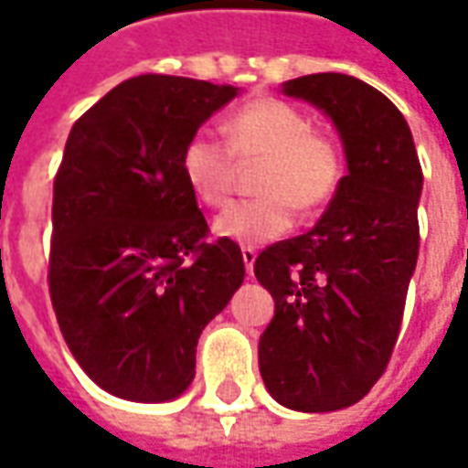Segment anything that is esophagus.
<instances>
[{
	"mask_svg": "<svg viewBox=\"0 0 468 468\" xmlns=\"http://www.w3.org/2000/svg\"><path fill=\"white\" fill-rule=\"evenodd\" d=\"M240 253H243V263H245V271H248V275H253L255 250H253V248H243V250H240Z\"/></svg>",
	"mask_w": 468,
	"mask_h": 468,
	"instance_id": "1",
	"label": "esophagus"
}]
</instances>
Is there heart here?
Here are the masks:
<instances>
[{
    "mask_svg": "<svg viewBox=\"0 0 468 468\" xmlns=\"http://www.w3.org/2000/svg\"><path fill=\"white\" fill-rule=\"evenodd\" d=\"M225 145L210 133L187 137L180 173L190 193L207 207H223L235 187L238 163L263 160L255 193L215 218V233L240 245L283 238L301 213H318L334 200L346 177V157L334 137L315 133L311 117L288 102L253 100L225 120Z\"/></svg>",
    "mask_w": 468,
    "mask_h": 468,
    "instance_id": "1",
    "label": "heart"
}]
</instances>
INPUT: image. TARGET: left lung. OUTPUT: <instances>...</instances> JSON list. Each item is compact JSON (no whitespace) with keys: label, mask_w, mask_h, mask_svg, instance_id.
I'll return each mask as SVG.
<instances>
[{"label":"left lung","mask_w":468,"mask_h":468,"mask_svg":"<svg viewBox=\"0 0 468 468\" xmlns=\"http://www.w3.org/2000/svg\"><path fill=\"white\" fill-rule=\"evenodd\" d=\"M283 92L334 120L348 175L314 230L255 258V278L275 301L258 363L278 403L338 411L361 401L391 361L419 258L423 173L399 107L371 85L321 72Z\"/></svg>","instance_id":"left-lung-1"}]
</instances>
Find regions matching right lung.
I'll list each match as a JSON object with an SVG mask.
<instances>
[{
  "label": "right lung",
  "instance_id": "right-lung-1",
  "mask_svg": "<svg viewBox=\"0 0 468 468\" xmlns=\"http://www.w3.org/2000/svg\"><path fill=\"white\" fill-rule=\"evenodd\" d=\"M235 95L238 87L190 77H133L67 137L47 283L69 351L112 396H180L203 328L243 283L240 248L207 240L180 173L187 137Z\"/></svg>",
  "mask_w": 468,
  "mask_h": 468
}]
</instances>
